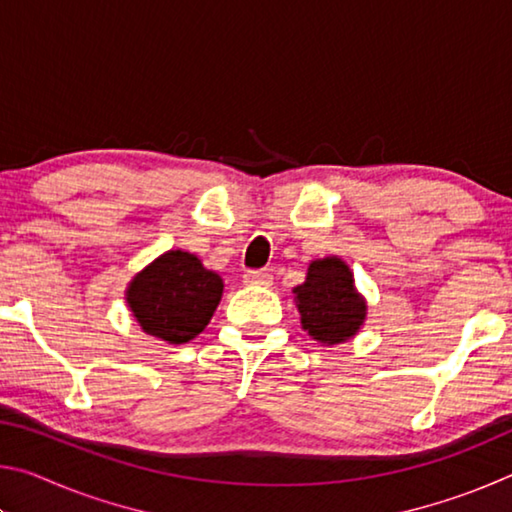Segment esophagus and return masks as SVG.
Instances as JSON below:
<instances>
[{
    "label": "esophagus",
    "instance_id": "34e87169",
    "mask_svg": "<svg viewBox=\"0 0 512 512\" xmlns=\"http://www.w3.org/2000/svg\"><path fill=\"white\" fill-rule=\"evenodd\" d=\"M244 282L248 284V287H271L273 277L264 271H246Z\"/></svg>",
    "mask_w": 512,
    "mask_h": 512
}]
</instances>
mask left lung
Here are the masks:
<instances>
[{
  "label": "left lung",
  "mask_w": 512,
  "mask_h": 512,
  "mask_svg": "<svg viewBox=\"0 0 512 512\" xmlns=\"http://www.w3.org/2000/svg\"><path fill=\"white\" fill-rule=\"evenodd\" d=\"M300 325L320 345L354 339L366 323L368 302L361 296L350 266L341 257L314 259L305 282L293 289Z\"/></svg>",
  "instance_id": "left-lung-1"
}]
</instances>
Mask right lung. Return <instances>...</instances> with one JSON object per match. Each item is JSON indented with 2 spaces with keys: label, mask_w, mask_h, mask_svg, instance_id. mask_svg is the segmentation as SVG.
Masks as SVG:
<instances>
[{
  "label": "right lung",
  "mask_w": 512,
  "mask_h": 512,
  "mask_svg": "<svg viewBox=\"0 0 512 512\" xmlns=\"http://www.w3.org/2000/svg\"><path fill=\"white\" fill-rule=\"evenodd\" d=\"M223 296L219 273L187 250H167L126 287V305L142 332L169 345L189 343L210 323Z\"/></svg>",
  "instance_id": "1"
}]
</instances>
